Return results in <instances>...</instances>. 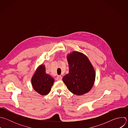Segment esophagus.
<instances>
[{
    "mask_svg": "<svg viewBox=\"0 0 128 128\" xmlns=\"http://www.w3.org/2000/svg\"><path fill=\"white\" fill-rule=\"evenodd\" d=\"M62 79V76H57V78H56V80H61Z\"/></svg>",
    "mask_w": 128,
    "mask_h": 128,
    "instance_id": "1",
    "label": "esophagus"
}]
</instances>
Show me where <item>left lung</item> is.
Wrapping results in <instances>:
<instances>
[{
	"mask_svg": "<svg viewBox=\"0 0 128 128\" xmlns=\"http://www.w3.org/2000/svg\"><path fill=\"white\" fill-rule=\"evenodd\" d=\"M69 74L63 78L67 88L75 95L85 94L92 88L95 80V70L83 54L74 52L67 56Z\"/></svg>",
	"mask_w": 128,
	"mask_h": 128,
	"instance_id": "left-lung-1",
	"label": "left lung"
}]
</instances>
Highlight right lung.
<instances>
[{
  "label": "right lung",
  "mask_w": 128,
  "mask_h": 128,
  "mask_svg": "<svg viewBox=\"0 0 128 128\" xmlns=\"http://www.w3.org/2000/svg\"><path fill=\"white\" fill-rule=\"evenodd\" d=\"M44 66H40L32 78V84L34 89L42 95H46L50 93L54 82V80L46 74Z\"/></svg>",
  "instance_id": "obj_1"
}]
</instances>
